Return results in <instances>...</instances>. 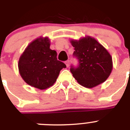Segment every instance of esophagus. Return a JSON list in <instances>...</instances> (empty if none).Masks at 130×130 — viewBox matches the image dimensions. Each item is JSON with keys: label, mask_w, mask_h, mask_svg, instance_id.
<instances>
[{"label": "esophagus", "mask_w": 130, "mask_h": 130, "mask_svg": "<svg viewBox=\"0 0 130 130\" xmlns=\"http://www.w3.org/2000/svg\"><path fill=\"white\" fill-rule=\"evenodd\" d=\"M65 64H66V66L68 67V66H70V60H66V61L65 62Z\"/></svg>", "instance_id": "obj_1"}]
</instances>
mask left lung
<instances>
[{
  "label": "left lung",
  "mask_w": 130,
  "mask_h": 130,
  "mask_svg": "<svg viewBox=\"0 0 130 130\" xmlns=\"http://www.w3.org/2000/svg\"><path fill=\"white\" fill-rule=\"evenodd\" d=\"M78 60L77 67L72 66L70 72L81 85L93 88L104 83L112 71V57L97 40L86 36L79 40H71Z\"/></svg>",
  "instance_id": "1"
}]
</instances>
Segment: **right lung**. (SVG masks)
I'll return each instance as SVG.
<instances>
[{
	"instance_id": "obj_1",
	"label": "right lung",
	"mask_w": 130,
	"mask_h": 130,
	"mask_svg": "<svg viewBox=\"0 0 130 130\" xmlns=\"http://www.w3.org/2000/svg\"><path fill=\"white\" fill-rule=\"evenodd\" d=\"M57 53L50 49L48 38L36 39L25 49L19 58L18 68L21 76L26 83L40 90L53 85L66 64L59 61Z\"/></svg>"
}]
</instances>
